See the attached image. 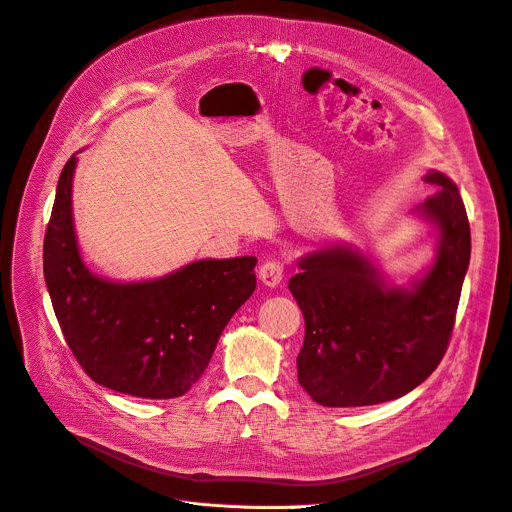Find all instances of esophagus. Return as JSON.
Returning <instances> with one entry per match:
<instances>
[{"mask_svg": "<svg viewBox=\"0 0 512 512\" xmlns=\"http://www.w3.org/2000/svg\"><path fill=\"white\" fill-rule=\"evenodd\" d=\"M284 278V265L276 259L271 261H265L261 267H259V280L263 286L267 288H276Z\"/></svg>", "mask_w": 512, "mask_h": 512, "instance_id": "obj_1", "label": "esophagus"}]
</instances>
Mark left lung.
Listing matches in <instances>:
<instances>
[{
	"label": "left lung",
	"mask_w": 512,
	"mask_h": 512,
	"mask_svg": "<svg viewBox=\"0 0 512 512\" xmlns=\"http://www.w3.org/2000/svg\"><path fill=\"white\" fill-rule=\"evenodd\" d=\"M438 187L412 214L436 232L430 267L405 286L393 284L370 255L333 243L298 259L288 288L304 317L296 358L298 383L325 407L397 399L424 383L447 352L471 234L457 185L440 170Z\"/></svg>",
	"instance_id": "obj_1"
}]
</instances>
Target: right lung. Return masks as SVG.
I'll use <instances>...</instances> for the list:
<instances>
[{
    "instance_id": "add662e5",
    "label": "right lung",
    "mask_w": 512,
    "mask_h": 512,
    "mask_svg": "<svg viewBox=\"0 0 512 512\" xmlns=\"http://www.w3.org/2000/svg\"><path fill=\"white\" fill-rule=\"evenodd\" d=\"M76 164L74 154L61 170L43 247L45 282L65 342L102 387L144 399L181 397L253 294L257 259H199L142 282L92 274L72 214Z\"/></svg>"
}]
</instances>
